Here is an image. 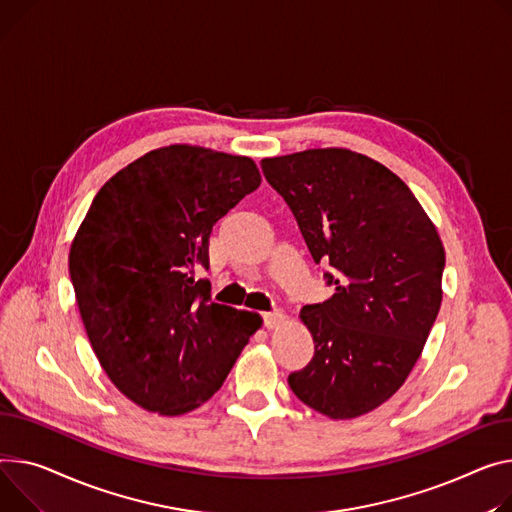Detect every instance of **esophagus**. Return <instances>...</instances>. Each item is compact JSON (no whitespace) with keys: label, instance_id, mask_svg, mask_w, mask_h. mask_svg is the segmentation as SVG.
<instances>
[{"label":"esophagus","instance_id":"obj_1","mask_svg":"<svg viewBox=\"0 0 512 512\" xmlns=\"http://www.w3.org/2000/svg\"><path fill=\"white\" fill-rule=\"evenodd\" d=\"M263 323L267 329H278L286 323V315L282 311H274V313H263Z\"/></svg>","mask_w":512,"mask_h":512}]
</instances>
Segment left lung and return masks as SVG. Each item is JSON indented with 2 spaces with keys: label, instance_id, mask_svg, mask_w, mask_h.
I'll return each mask as SVG.
<instances>
[{
  "label": "left lung",
  "instance_id": "1",
  "mask_svg": "<svg viewBox=\"0 0 512 512\" xmlns=\"http://www.w3.org/2000/svg\"><path fill=\"white\" fill-rule=\"evenodd\" d=\"M335 294L300 321L315 356L288 385L315 412L377 410L416 366L442 302L445 247L416 195L381 162L346 148L261 160Z\"/></svg>",
  "mask_w": 512,
  "mask_h": 512
}]
</instances>
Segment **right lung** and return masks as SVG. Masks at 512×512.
<instances>
[{
  "instance_id": "1",
  "label": "right lung",
  "mask_w": 512,
  "mask_h": 512,
  "mask_svg": "<svg viewBox=\"0 0 512 512\" xmlns=\"http://www.w3.org/2000/svg\"><path fill=\"white\" fill-rule=\"evenodd\" d=\"M261 175L247 156L173 144L152 150L96 193L70 249L90 346L111 383L160 416L206 403L261 317L210 300L214 224Z\"/></svg>"
}]
</instances>
